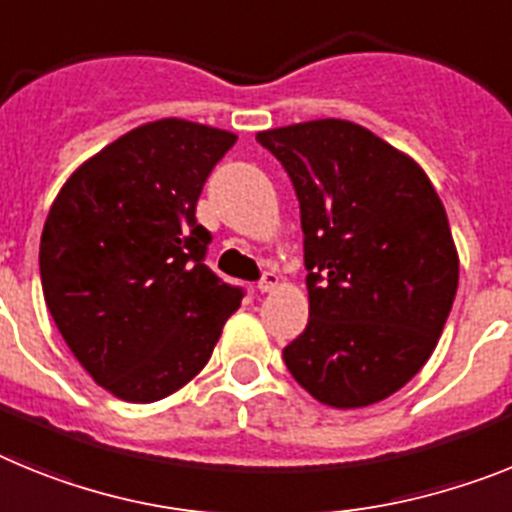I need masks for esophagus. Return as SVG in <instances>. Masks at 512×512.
Listing matches in <instances>:
<instances>
[{"label":"esophagus","mask_w":512,"mask_h":512,"mask_svg":"<svg viewBox=\"0 0 512 512\" xmlns=\"http://www.w3.org/2000/svg\"><path fill=\"white\" fill-rule=\"evenodd\" d=\"M278 283H281V275L273 273V270H268V273L262 275V281L257 283V288H260V293H270L278 288Z\"/></svg>","instance_id":"obj_1"}]
</instances>
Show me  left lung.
I'll list each match as a JSON object with an SVG mask.
<instances>
[{
    "instance_id": "obj_1",
    "label": "left lung",
    "mask_w": 512,
    "mask_h": 512,
    "mask_svg": "<svg viewBox=\"0 0 512 512\" xmlns=\"http://www.w3.org/2000/svg\"><path fill=\"white\" fill-rule=\"evenodd\" d=\"M301 206L309 324L283 348L311 397L358 410L433 355L459 288L446 208L420 164L340 118L257 133Z\"/></svg>"
}]
</instances>
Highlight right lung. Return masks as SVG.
Segmentation results:
<instances>
[{"mask_svg":"<svg viewBox=\"0 0 512 512\" xmlns=\"http://www.w3.org/2000/svg\"><path fill=\"white\" fill-rule=\"evenodd\" d=\"M237 136L162 118L71 172L41 237V283L61 337L95 384L157 402L203 371L242 291L203 265L195 219Z\"/></svg>","mask_w":512,"mask_h":512,"instance_id":"1","label":"right lung"}]
</instances>
